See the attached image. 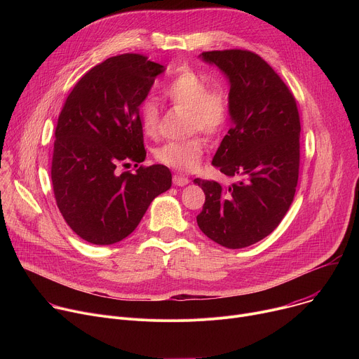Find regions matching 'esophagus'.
Wrapping results in <instances>:
<instances>
[{
	"mask_svg": "<svg viewBox=\"0 0 359 359\" xmlns=\"http://www.w3.org/2000/svg\"><path fill=\"white\" fill-rule=\"evenodd\" d=\"M189 179L186 177V176H183V175H175L173 176V184L175 186H186V184H189Z\"/></svg>",
	"mask_w": 359,
	"mask_h": 359,
	"instance_id": "esophagus-1",
	"label": "esophagus"
}]
</instances>
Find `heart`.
<instances>
[{
  "mask_svg": "<svg viewBox=\"0 0 359 359\" xmlns=\"http://www.w3.org/2000/svg\"><path fill=\"white\" fill-rule=\"evenodd\" d=\"M165 95L175 105L189 111L187 128L190 133L201 132L217 136L226 126L230 115V102L222 88H209L200 74L186 69L166 86ZM140 125L144 136L156 137L161 111L156 100L146 99L139 108ZM204 140L200 136L182 142H168L155 150L158 162L177 170L190 172L198 168L204 153Z\"/></svg>",
  "mask_w": 359,
  "mask_h": 359,
  "instance_id": "1",
  "label": "heart"
}]
</instances>
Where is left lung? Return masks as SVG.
Returning <instances> with one entry per match:
<instances>
[{
  "instance_id": "left-lung-1",
  "label": "left lung",
  "mask_w": 359,
  "mask_h": 359,
  "mask_svg": "<svg viewBox=\"0 0 359 359\" xmlns=\"http://www.w3.org/2000/svg\"><path fill=\"white\" fill-rule=\"evenodd\" d=\"M200 58L229 81L231 128L212 165L231 184L194 179L206 194L197 226L227 248L248 247L281 223L294 200L299 168V116L295 99L257 54L210 50Z\"/></svg>"
}]
</instances>
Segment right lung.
Returning a JSON list of instances; mask_svg holds the SVG:
<instances>
[{
	"label": "right lung",
	"mask_w": 359,
	"mask_h": 359,
	"mask_svg": "<svg viewBox=\"0 0 359 359\" xmlns=\"http://www.w3.org/2000/svg\"><path fill=\"white\" fill-rule=\"evenodd\" d=\"M165 67L139 54L108 58L75 85L58 118L50 179L57 206L85 241L126 238L153 198L172 186L163 165L119 174L146 158L139 108Z\"/></svg>",
	"instance_id": "add662e5"
}]
</instances>
